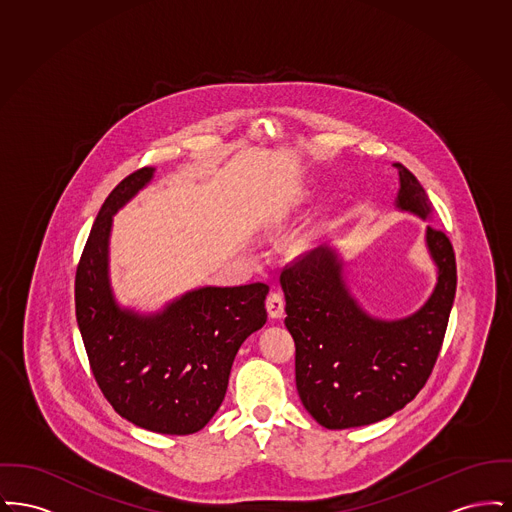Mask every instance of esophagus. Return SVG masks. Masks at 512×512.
<instances>
[{
	"label": "esophagus",
	"instance_id": "34e87169",
	"mask_svg": "<svg viewBox=\"0 0 512 512\" xmlns=\"http://www.w3.org/2000/svg\"><path fill=\"white\" fill-rule=\"evenodd\" d=\"M267 311L270 318L284 317V295L280 292H270L267 297Z\"/></svg>",
	"mask_w": 512,
	"mask_h": 512
}]
</instances>
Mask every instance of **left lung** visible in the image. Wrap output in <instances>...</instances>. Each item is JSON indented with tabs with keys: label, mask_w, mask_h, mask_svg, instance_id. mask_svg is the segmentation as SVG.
<instances>
[{
	"label": "left lung",
	"mask_w": 512,
	"mask_h": 512,
	"mask_svg": "<svg viewBox=\"0 0 512 512\" xmlns=\"http://www.w3.org/2000/svg\"><path fill=\"white\" fill-rule=\"evenodd\" d=\"M399 172L395 207L432 219V203L413 172ZM430 259L438 268L434 292L409 317H372L349 292L343 261L322 245L280 274L286 326L295 341V386L303 407L328 430L380 422L401 411L424 388L436 365L457 290L449 238L426 226Z\"/></svg>",
	"instance_id": "obj_1"
}]
</instances>
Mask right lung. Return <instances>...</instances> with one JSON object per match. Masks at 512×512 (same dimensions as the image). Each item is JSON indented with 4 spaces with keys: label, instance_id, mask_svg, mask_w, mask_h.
<instances>
[{
    "label": "right lung",
    "instance_id": "1",
    "mask_svg": "<svg viewBox=\"0 0 512 512\" xmlns=\"http://www.w3.org/2000/svg\"><path fill=\"white\" fill-rule=\"evenodd\" d=\"M153 174L132 172L101 205L76 268V322L113 409L149 432L188 436L219 411L240 345L265 326L268 286H203L147 315L119 305L109 278L113 217Z\"/></svg>",
    "mask_w": 512,
    "mask_h": 512
}]
</instances>
